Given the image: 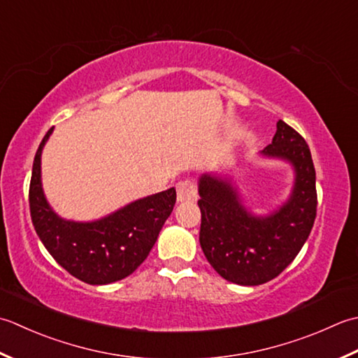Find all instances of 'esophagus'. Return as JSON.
Masks as SVG:
<instances>
[{
  "mask_svg": "<svg viewBox=\"0 0 358 358\" xmlns=\"http://www.w3.org/2000/svg\"><path fill=\"white\" fill-rule=\"evenodd\" d=\"M198 201V188L193 180H182L178 184V202Z\"/></svg>",
  "mask_w": 358,
  "mask_h": 358,
  "instance_id": "esophagus-1",
  "label": "esophagus"
}]
</instances>
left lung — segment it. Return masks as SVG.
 Instances as JSON below:
<instances>
[{"mask_svg": "<svg viewBox=\"0 0 358 358\" xmlns=\"http://www.w3.org/2000/svg\"><path fill=\"white\" fill-rule=\"evenodd\" d=\"M261 157L278 159L294 170L289 198L266 215L245 207L230 176L203 173L199 243L211 267L239 286H259L278 276L301 250L317 216L315 169L304 138L282 120Z\"/></svg>", "mask_w": 358, "mask_h": 358, "instance_id": "1", "label": "left lung"}]
</instances>
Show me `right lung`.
Segmentation results:
<instances>
[{
    "label": "right lung",
    "instance_id": "1",
    "mask_svg": "<svg viewBox=\"0 0 358 358\" xmlns=\"http://www.w3.org/2000/svg\"><path fill=\"white\" fill-rule=\"evenodd\" d=\"M43 137L34 159L29 206L36 235L64 271L101 286L127 278L147 259L176 203V189L145 196L96 221L64 220L50 207L41 184Z\"/></svg>",
    "mask_w": 358,
    "mask_h": 358
}]
</instances>
